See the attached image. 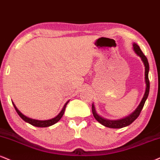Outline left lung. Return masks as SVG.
<instances>
[{"label": "left lung", "mask_w": 160, "mask_h": 160, "mask_svg": "<svg viewBox=\"0 0 160 160\" xmlns=\"http://www.w3.org/2000/svg\"><path fill=\"white\" fill-rule=\"evenodd\" d=\"M133 50L134 51L136 52V53L138 56H139V57L141 58L142 61L143 62L144 65H145V83H146V89L145 95H144L143 98H142L141 102H140L139 105L138 106L137 108L136 109V110L132 112L131 114L129 115L128 116L125 117L124 118L119 119V120H109V119H106L103 117L100 116V115L98 114L97 112L95 110V107L94 103H92V114H93L94 117L96 120L100 124H101L103 126L107 127V128H124V127L128 126V125L131 124L134 121L136 120V118H138V115H140V112H141L142 108H143L144 105H145V103L147 100L148 97V94H149V90H150V82L149 79H148V72H149V63H148L147 57H145V54L142 53V51L140 49L139 46H138L137 44L133 43Z\"/></svg>", "instance_id": "1"}]
</instances>
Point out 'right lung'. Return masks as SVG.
I'll return each instance as SVG.
<instances>
[{
    "label": "right lung",
    "instance_id": "right-lung-1",
    "mask_svg": "<svg viewBox=\"0 0 160 160\" xmlns=\"http://www.w3.org/2000/svg\"><path fill=\"white\" fill-rule=\"evenodd\" d=\"M68 101H67L66 103H65V104L64 105V107H63L62 109L60 112H59V114L57 115V116L54 117V118H52V119H49V120H45V121L36 120V119H32V118H28V117H27L26 115H23L22 113L21 112L19 111L18 109H17V107H15V103H13L12 101V103L13 106H14V107H15V110H16V112H17V113H18L19 116H20L21 118H22L23 120L24 121V122L29 123V124H30L31 125H32V126L38 127V128H47V127H50V126H51V125L56 124V123L58 122L60 120L62 117L63 114H64L65 107H66V105L68 104Z\"/></svg>",
    "mask_w": 160,
    "mask_h": 160
}]
</instances>
